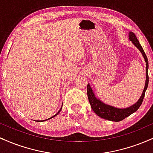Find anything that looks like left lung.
<instances>
[{
    "mask_svg": "<svg viewBox=\"0 0 153 153\" xmlns=\"http://www.w3.org/2000/svg\"><path fill=\"white\" fill-rule=\"evenodd\" d=\"M129 39L140 50V52L143 54L144 59H145V62H146V80H145V85L143 94H142L140 99H138V101L131 106L127 107V108H117V107L110 106V105L106 104V103L101 101L100 99L96 96L92 88L91 87L90 84L88 83L87 85L88 97L89 102H90L92 109L101 118L106 119V120L108 121H112V122H120V121L125 119L126 117H129L131 114L134 113L141 106L144 97H145V91H146L147 86H148V60H147L146 54H145L143 47L139 42L137 38L136 37L134 33L131 32V31L129 32Z\"/></svg>",
    "mask_w": 153,
    "mask_h": 153,
    "instance_id": "8db88e82",
    "label": "left lung"
}]
</instances>
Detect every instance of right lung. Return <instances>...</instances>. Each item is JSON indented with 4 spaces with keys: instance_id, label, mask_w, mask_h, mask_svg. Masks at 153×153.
<instances>
[{
    "instance_id": "1",
    "label": "right lung",
    "mask_w": 153,
    "mask_h": 153,
    "mask_svg": "<svg viewBox=\"0 0 153 153\" xmlns=\"http://www.w3.org/2000/svg\"><path fill=\"white\" fill-rule=\"evenodd\" d=\"M62 107H61V108H60V109H59V111H58V112H57V114H55V115H54V116H53V117H50V118L47 119H46V120H43V121H47V120H48V119H50L53 118V117H55V116H57V114H58L59 113V112H60V111H61V109H62ZM36 122H42V120H41V121H36Z\"/></svg>"
}]
</instances>
